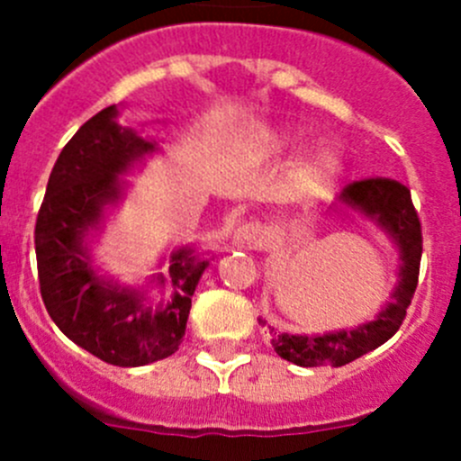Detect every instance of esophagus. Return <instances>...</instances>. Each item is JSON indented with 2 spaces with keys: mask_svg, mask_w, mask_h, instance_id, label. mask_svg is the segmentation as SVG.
Returning a JSON list of instances; mask_svg holds the SVG:
<instances>
[{
  "mask_svg": "<svg viewBox=\"0 0 461 461\" xmlns=\"http://www.w3.org/2000/svg\"><path fill=\"white\" fill-rule=\"evenodd\" d=\"M265 240H267V231L257 222H245L239 230L234 231V245L243 249H258L263 248Z\"/></svg>",
  "mask_w": 461,
  "mask_h": 461,
  "instance_id": "34e87169",
  "label": "esophagus"
}]
</instances>
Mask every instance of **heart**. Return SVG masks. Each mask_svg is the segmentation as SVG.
I'll return each mask as SVG.
<instances>
[{
    "instance_id": "1",
    "label": "heart",
    "mask_w": 461,
    "mask_h": 461,
    "mask_svg": "<svg viewBox=\"0 0 461 461\" xmlns=\"http://www.w3.org/2000/svg\"><path fill=\"white\" fill-rule=\"evenodd\" d=\"M292 138L290 136H281V138H274V147H285V144H290ZM337 165H339V158L337 153L330 151V149H323V151H319L317 156L312 158V160L305 165L303 169V176L305 180H310V183H323L325 178H330V176L337 171Z\"/></svg>"
}]
</instances>
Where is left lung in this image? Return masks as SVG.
Here are the masks:
<instances>
[{
  "label": "left lung",
  "mask_w": 461,
  "mask_h": 461,
  "mask_svg": "<svg viewBox=\"0 0 461 461\" xmlns=\"http://www.w3.org/2000/svg\"><path fill=\"white\" fill-rule=\"evenodd\" d=\"M341 201L375 218L393 236L402 252V272H399L402 281L393 292V303L379 312L375 321L355 330H339L323 337H296V334L274 332V328L269 330V334H274L272 348L276 355L303 368H317V366L341 368L388 341L402 328L420 281L424 239H421V222L412 204L411 189L399 180L376 176V178L352 180L343 189Z\"/></svg>",
  "instance_id": "left-lung-1"
}]
</instances>
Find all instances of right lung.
Masks as SVG:
<instances>
[{"mask_svg":"<svg viewBox=\"0 0 461 461\" xmlns=\"http://www.w3.org/2000/svg\"><path fill=\"white\" fill-rule=\"evenodd\" d=\"M115 104L86 120L67 142L50 171L35 222L40 294L59 330L111 366L136 368L178 350L192 296L207 263L189 249L171 257L174 296L151 312L138 292L100 281L82 248L85 234L120 194V178L153 144L115 122Z\"/></svg>","mask_w":461,"mask_h":461,"instance_id":"right-lung-1","label":"right lung"}]
</instances>
